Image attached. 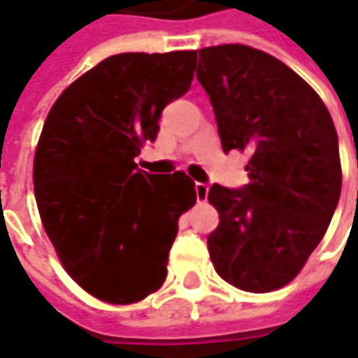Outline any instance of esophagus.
I'll list each match as a JSON object with an SVG mask.
<instances>
[{
  "instance_id": "obj_1",
  "label": "esophagus",
  "mask_w": 358,
  "mask_h": 358,
  "mask_svg": "<svg viewBox=\"0 0 358 358\" xmlns=\"http://www.w3.org/2000/svg\"><path fill=\"white\" fill-rule=\"evenodd\" d=\"M195 193H197V201H205L209 195V185L207 183H195Z\"/></svg>"
}]
</instances>
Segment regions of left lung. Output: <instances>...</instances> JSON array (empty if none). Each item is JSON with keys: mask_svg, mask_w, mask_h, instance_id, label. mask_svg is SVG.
Here are the masks:
<instances>
[{"mask_svg": "<svg viewBox=\"0 0 358 358\" xmlns=\"http://www.w3.org/2000/svg\"><path fill=\"white\" fill-rule=\"evenodd\" d=\"M197 79L223 151H249V183L217 185L215 271L249 293L293 281L321 243L341 197L338 137L321 97L277 57L247 45L199 51Z\"/></svg>", "mask_w": 358, "mask_h": 358, "instance_id": "obj_1", "label": "left lung"}]
</instances>
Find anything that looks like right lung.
Instances as JSON below:
<instances>
[{
    "mask_svg": "<svg viewBox=\"0 0 358 358\" xmlns=\"http://www.w3.org/2000/svg\"><path fill=\"white\" fill-rule=\"evenodd\" d=\"M197 51L119 53L73 81L49 111L34 163L37 209L73 281L127 305L157 291L183 211V171L151 175L135 157L161 113L191 87Z\"/></svg>",
    "mask_w": 358,
    "mask_h": 358,
    "instance_id": "1",
    "label": "right lung"
}]
</instances>
